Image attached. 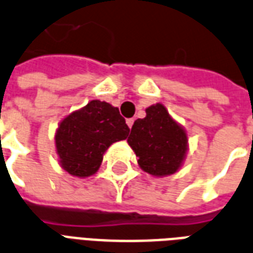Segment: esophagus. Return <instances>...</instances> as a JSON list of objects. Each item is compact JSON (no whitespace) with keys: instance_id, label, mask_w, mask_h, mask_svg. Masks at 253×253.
<instances>
[{"instance_id":"obj_1","label":"esophagus","mask_w":253,"mask_h":253,"mask_svg":"<svg viewBox=\"0 0 253 253\" xmlns=\"http://www.w3.org/2000/svg\"><path fill=\"white\" fill-rule=\"evenodd\" d=\"M126 123H127V126H128V127H130V128H131V127H132V125H134V119H132V118L127 119Z\"/></svg>"}]
</instances>
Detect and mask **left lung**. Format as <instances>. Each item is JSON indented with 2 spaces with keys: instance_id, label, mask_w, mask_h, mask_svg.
<instances>
[{
  "instance_id": "1",
  "label": "left lung",
  "mask_w": 253,
  "mask_h": 253,
  "mask_svg": "<svg viewBox=\"0 0 253 253\" xmlns=\"http://www.w3.org/2000/svg\"><path fill=\"white\" fill-rule=\"evenodd\" d=\"M140 169L154 176L176 172L187 151V135L163 105L146 109V118L136 119L127 139Z\"/></svg>"
}]
</instances>
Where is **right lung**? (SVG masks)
Here are the masks:
<instances>
[{
    "instance_id": "obj_1",
    "label": "right lung",
    "mask_w": 253,
    "mask_h": 253,
    "mask_svg": "<svg viewBox=\"0 0 253 253\" xmlns=\"http://www.w3.org/2000/svg\"><path fill=\"white\" fill-rule=\"evenodd\" d=\"M128 132L118 107L91 101L66 117L58 127L55 146L61 165L74 176H90L99 169L106 150L126 139Z\"/></svg>"
}]
</instances>
